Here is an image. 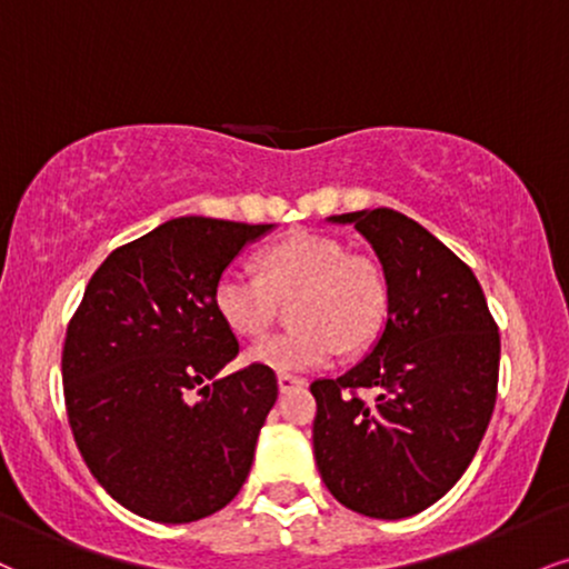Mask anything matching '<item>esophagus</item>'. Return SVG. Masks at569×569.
Masks as SVG:
<instances>
[{
  "instance_id": "obj_1",
  "label": "esophagus",
  "mask_w": 569,
  "mask_h": 569,
  "mask_svg": "<svg viewBox=\"0 0 569 569\" xmlns=\"http://www.w3.org/2000/svg\"><path fill=\"white\" fill-rule=\"evenodd\" d=\"M307 381L302 379V376H293V373H280L278 376V389L280 392H291V389L297 387H305Z\"/></svg>"
}]
</instances>
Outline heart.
<instances>
[{"mask_svg":"<svg viewBox=\"0 0 569 569\" xmlns=\"http://www.w3.org/2000/svg\"><path fill=\"white\" fill-rule=\"evenodd\" d=\"M262 272L228 267L214 286L219 318L241 337H262L278 315V297L302 293L293 307L299 328L251 347L249 360L272 371H307L360 350L381 331L387 283L381 270L315 232H293L267 249Z\"/></svg>","mask_w":569,"mask_h":569,"instance_id":"1","label":"heart"}]
</instances>
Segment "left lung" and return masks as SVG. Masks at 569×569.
<instances>
[{
    "label": "left lung",
    "mask_w": 569,
    "mask_h": 569,
    "mask_svg": "<svg viewBox=\"0 0 569 569\" xmlns=\"http://www.w3.org/2000/svg\"><path fill=\"white\" fill-rule=\"evenodd\" d=\"M328 222L355 224L379 257L387 323L358 366L312 381L315 461L341 506L406 519L440 501L480 448L501 337L475 272L419 222L395 209Z\"/></svg>",
    "instance_id": "1"
}]
</instances>
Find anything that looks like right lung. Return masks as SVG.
Masks as SVG:
<instances>
[{
  "mask_svg": "<svg viewBox=\"0 0 569 569\" xmlns=\"http://www.w3.org/2000/svg\"><path fill=\"white\" fill-rule=\"evenodd\" d=\"M276 224L177 217L116 249L66 333L63 389L92 477L137 517L184 525L224 509L276 406L272 368L238 355L214 286Z\"/></svg>",
  "mask_w": 569,
  "mask_h": 569,
  "instance_id": "add662e5",
  "label": "right lung"
}]
</instances>
